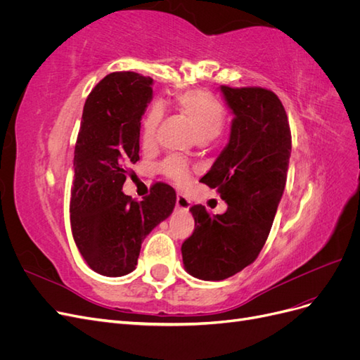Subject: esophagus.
<instances>
[{"mask_svg": "<svg viewBox=\"0 0 360 360\" xmlns=\"http://www.w3.org/2000/svg\"><path fill=\"white\" fill-rule=\"evenodd\" d=\"M189 207H191V201L184 197V195H177V209L186 212L189 210Z\"/></svg>", "mask_w": 360, "mask_h": 360, "instance_id": "34e87169", "label": "esophagus"}]
</instances>
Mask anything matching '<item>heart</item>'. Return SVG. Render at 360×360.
I'll return each mask as SVG.
<instances>
[{"label":"heart","mask_w":360,"mask_h":360,"mask_svg":"<svg viewBox=\"0 0 360 360\" xmlns=\"http://www.w3.org/2000/svg\"><path fill=\"white\" fill-rule=\"evenodd\" d=\"M179 110L186 115L195 126L201 139H213L222 132L226 122L224 106L209 93L201 90H191L176 97ZM163 115L160 103H153L143 122V139L144 143H151L155 139L159 123ZM160 171L179 184H186L189 180V168L183 159L172 156L160 163Z\"/></svg>","instance_id":"1"}]
</instances>
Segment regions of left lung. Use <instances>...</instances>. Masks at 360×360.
I'll return each instance as SVG.
<instances>
[{"label": "left lung", "instance_id": "1", "mask_svg": "<svg viewBox=\"0 0 360 360\" xmlns=\"http://www.w3.org/2000/svg\"><path fill=\"white\" fill-rule=\"evenodd\" d=\"M234 114L231 135L201 181L228 209L210 214L192 205L195 230L181 245L183 264L204 281H222L252 264L284 193L291 155L288 117L279 97L261 86L221 85Z\"/></svg>", "mask_w": 360, "mask_h": 360}]
</instances>
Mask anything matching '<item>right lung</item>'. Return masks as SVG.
I'll use <instances>...</instances> for the list:
<instances>
[{
    "instance_id": "right-lung-1",
    "label": "right lung",
    "mask_w": 360,
    "mask_h": 360,
    "mask_svg": "<svg viewBox=\"0 0 360 360\" xmlns=\"http://www.w3.org/2000/svg\"><path fill=\"white\" fill-rule=\"evenodd\" d=\"M153 79L135 72L106 75L89 94L75 146L70 197L73 240L94 271L123 276L138 263L141 243L172 213L176 191L158 181L136 201L122 192L139 160L141 118Z\"/></svg>"
}]
</instances>
